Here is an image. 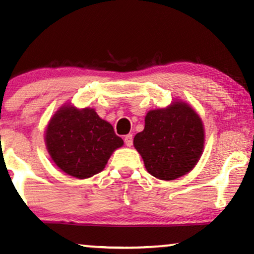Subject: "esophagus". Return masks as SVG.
Segmentation results:
<instances>
[{
	"label": "esophagus",
	"instance_id": "34e87169",
	"mask_svg": "<svg viewBox=\"0 0 254 254\" xmlns=\"http://www.w3.org/2000/svg\"><path fill=\"white\" fill-rule=\"evenodd\" d=\"M124 140H125V143H126L127 147H131V145H133V135L131 134L126 135Z\"/></svg>",
	"mask_w": 254,
	"mask_h": 254
}]
</instances>
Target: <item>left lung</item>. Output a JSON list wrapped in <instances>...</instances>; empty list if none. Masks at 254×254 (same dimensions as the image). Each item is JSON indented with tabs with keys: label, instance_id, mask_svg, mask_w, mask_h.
<instances>
[{
	"label": "left lung",
	"instance_id": "1",
	"mask_svg": "<svg viewBox=\"0 0 254 254\" xmlns=\"http://www.w3.org/2000/svg\"><path fill=\"white\" fill-rule=\"evenodd\" d=\"M134 147L151 176L173 180L193 170L202 155L204 130L189 104L178 100L166 109L149 111Z\"/></svg>",
	"mask_w": 254,
	"mask_h": 254
}]
</instances>
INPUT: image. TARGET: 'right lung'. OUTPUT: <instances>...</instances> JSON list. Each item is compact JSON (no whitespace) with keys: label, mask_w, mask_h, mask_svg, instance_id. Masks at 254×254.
Here are the masks:
<instances>
[{"label":"right lung","mask_w":254,"mask_h":254,"mask_svg":"<svg viewBox=\"0 0 254 254\" xmlns=\"http://www.w3.org/2000/svg\"><path fill=\"white\" fill-rule=\"evenodd\" d=\"M45 143L58 168L75 178L85 179L103 171L124 141L95 110H78L68 104L50 120Z\"/></svg>","instance_id":"right-lung-1"}]
</instances>
